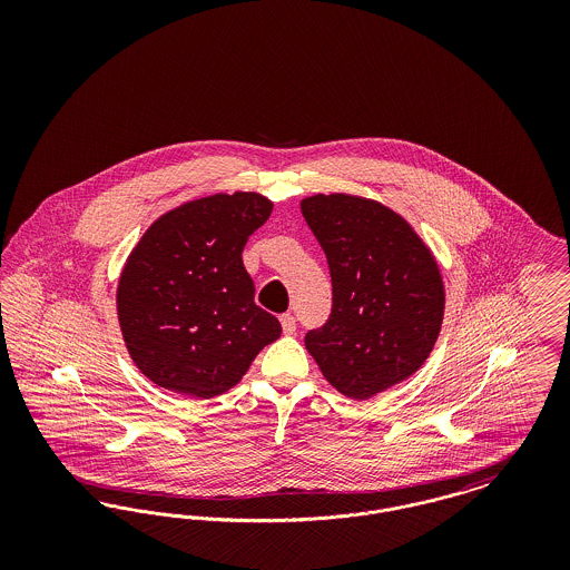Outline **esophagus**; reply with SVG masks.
Wrapping results in <instances>:
<instances>
[{
	"label": "esophagus",
	"mask_w": 570,
	"mask_h": 570,
	"mask_svg": "<svg viewBox=\"0 0 570 570\" xmlns=\"http://www.w3.org/2000/svg\"><path fill=\"white\" fill-rule=\"evenodd\" d=\"M279 323H282L284 335H293V333L297 331V321H295L293 314H282V316H279Z\"/></svg>",
	"instance_id": "obj_1"
}]
</instances>
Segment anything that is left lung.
Listing matches in <instances>:
<instances>
[{
  "label": "left lung",
  "instance_id": "8db88e82",
  "mask_svg": "<svg viewBox=\"0 0 570 570\" xmlns=\"http://www.w3.org/2000/svg\"><path fill=\"white\" fill-rule=\"evenodd\" d=\"M301 214L325 249L333 309L305 348L342 395L370 400L410 379L434 351L444 282L432 247L374 198L314 194Z\"/></svg>",
  "mask_w": 570,
  "mask_h": 570
}]
</instances>
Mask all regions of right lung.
<instances>
[{
	"instance_id": "right-lung-1",
	"label": "right lung",
	"mask_w": 570,
	"mask_h": 570,
	"mask_svg": "<svg viewBox=\"0 0 570 570\" xmlns=\"http://www.w3.org/2000/svg\"><path fill=\"white\" fill-rule=\"evenodd\" d=\"M272 212L258 191H217L181 203L142 233L117 284L121 335L142 376L209 400L279 337L277 318L254 303L242 258Z\"/></svg>"
}]
</instances>
